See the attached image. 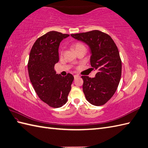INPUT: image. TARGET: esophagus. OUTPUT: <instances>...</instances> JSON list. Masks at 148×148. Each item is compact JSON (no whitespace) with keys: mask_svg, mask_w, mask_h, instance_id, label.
I'll use <instances>...</instances> for the list:
<instances>
[{"mask_svg":"<svg viewBox=\"0 0 148 148\" xmlns=\"http://www.w3.org/2000/svg\"><path fill=\"white\" fill-rule=\"evenodd\" d=\"M74 79H75V78H77V77H79V75L78 74H75L74 75Z\"/></svg>","mask_w":148,"mask_h":148,"instance_id":"1","label":"esophagus"}]
</instances>
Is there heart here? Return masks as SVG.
Returning a JSON list of instances; mask_svg holds the SVG:
<instances>
[{"label": "heart", "mask_w": 148, "mask_h": 148, "mask_svg": "<svg viewBox=\"0 0 148 148\" xmlns=\"http://www.w3.org/2000/svg\"><path fill=\"white\" fill-rule=\"evenodd\" d=\"M73 49H74V50L75 51V50H78L79 49H80V48L84 47V46L81 43H75L73 44Z\"/></svg>", "instance_id": "b5f03b06"}]
</instances>
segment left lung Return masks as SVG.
<instances>
[{
    "mask_svg": "<svg viewBox=\"0 0 148 148\" xmlns=\"http://www.w3.org/2000/svg\"><path fill=\"white\" fill-rule=\"evenodd\" d=\"M71 35L90 47L91 66L98 71L93 78L81 76L85 97L92 105H103L115 94L121 78L122 61L118 48L108 34L99 30Z\"/></svg>",
    "mask_w": 148,
    "mask_h": 148,
    "instance_id": "1",
    "label": "left lung"
}]
</instances>
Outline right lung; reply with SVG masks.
Segmentation results:
<instances>
[{
    "instance_id": "1",
    "label": "right lung",
    "mask_w": 148,
    "mask_h": 148,
    "mask_svg": "<svg viewBox=\"0 0 148 148\" xmlns=\"http://www.w3.org/2000/svg\"><path fill=\"white\" fill-rule=\"evenodd\" d=\"M69 35L49 32L38 38L30 51L27 69L34 90L42 100L53 108L66 103L74 76L56 74L55 64L59 60L58 47L63 39Z\"/></svg>"
}]
</instances>
